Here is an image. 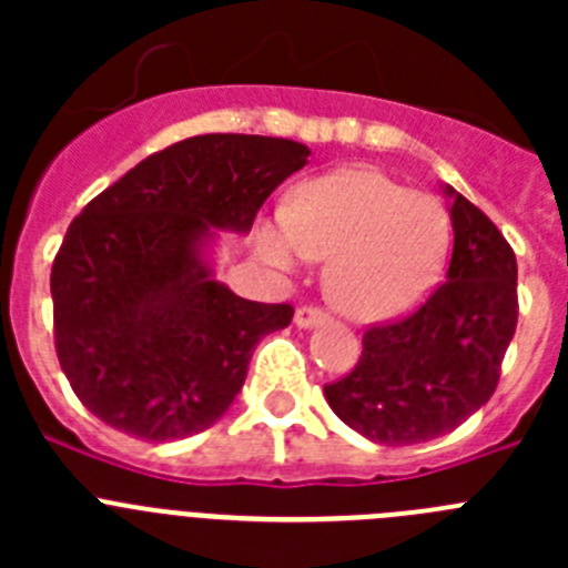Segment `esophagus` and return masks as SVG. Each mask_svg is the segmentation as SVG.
<instances>
[{"mask_svg": "<svg viewBox=\"0 0 568 568\" xmlns=\"http://www.w3.org/2000/svg\"><path fill=\"white\" fill-rule=\"evenodd\" d=\"M321 321H327V313L321 307H315V304H304V307L295 310V324L304 329L315 327V324H321Z\"/></svg>", "mask_w": 568, "mask_h": 568, "instance_id": "34e87169", "label": "esophagus"}]
</instances>
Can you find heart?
<instances>
[{
  "label": "heart",
  "mask_w": 568,
  "mask_h": 568,
  "mask_svg": "<svg viewBox=\"0 0 568 568\" xmlns=\"http://www.w3.org/2000/svg\"><path fill=\"white\" fill-rule=\"evenodd\" d=\"M449 241V213L435 195L361 168L310 179L287 213L258 227L261 255L281 270L329 254V298L358 321L418 307L444 273Z\"/></svg>",
  "instance_id": "obj_1"
}]
</instances>
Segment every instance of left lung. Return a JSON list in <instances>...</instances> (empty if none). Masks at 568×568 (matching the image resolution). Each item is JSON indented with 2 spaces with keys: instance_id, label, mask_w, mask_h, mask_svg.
I'll use <instances>...</instances> for the list:
<instances>
[{
  "instance_id": "8db88e82",
  "label": "left lung",
  "mask_w": 568,
  "mask_h": 568,
  "mask_svg": "<svg viewBox=\"0 0 568 568\" xmlns=\"http://www.w3.org/2000/svg\"><path fill=\"white\" fill-rule=\"evenodd\" d=\"M453 195L446 281L406 318L364 333L358 364L324 386L333 413L375 444L453 433L491 398L518 327V261L469 199Z\"/></svg>"
}]
</instances>
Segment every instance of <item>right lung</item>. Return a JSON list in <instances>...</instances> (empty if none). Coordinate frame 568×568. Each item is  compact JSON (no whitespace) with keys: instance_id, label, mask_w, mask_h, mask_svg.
<instances>
[{"instance_id":"obj_1","label":"right lung","mask_w":568,"mask_h":568,"mask_svg":"<svg viewBox=\"0 0 568 568\" xmlns=\"http://www.w3.org/2000/svg\"><path fill=\"white\" fill-rule=\"evenodd\" d=\"M307 155L273 135H193L148 155L70 222L50 270L53 341L99 420L162 444L227 413L255 344L295 310L235 295L202 247L213 227L250 233Z\"/></svg>"}]
</instances>
